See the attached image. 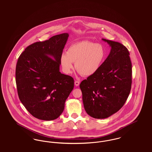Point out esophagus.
Wrapping results in <instances>:
<instances>
[{
	"mask_svg": "<svg viewBox=\"0 0 152 152\" xmlns=\"http://www.w3.org/2000/svg\"><path fill=\"white\" fill-rule=\"evenodd\" d=\"M79 81H77V80H76V81H75V85L76 86H79Z\"/></svg>",
	"mask_w": 152,
	"mask_h": 152,
	"instance_id": "esophagus-1",
	"label": "esophagus"
}]
</instances>
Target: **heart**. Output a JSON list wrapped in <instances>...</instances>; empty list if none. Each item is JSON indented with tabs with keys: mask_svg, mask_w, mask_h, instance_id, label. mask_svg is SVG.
Returning <instances> with one entry per match:
<instances>
[{
	"mask_svg": "<svg viewBox=\"0 0 152 152\" xmlns=\"http://www.w3.org/2000/svg\"><path fill=\"white\" fill-rule=\"evenodd\" d=\"M105 57V50L101 44L82 41L70 45L60 57V64L65 73H70L75 63V68L84 76L97 72Z\"/></svg>",
	"mask_w": 152,
	"mask_h": 152,
	"instance_id": "heart-1",
	"label": "heart"
}]
</instances>
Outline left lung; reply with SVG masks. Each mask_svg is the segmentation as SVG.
I'll use <instances>...</instances> for the list:
<instances>
[{
	"instance_id": "obj_1",
	"label": "left lung",
	"mask_w": 152,
	"mask_h": 152,
	"mask_svg": "<svg viewBox=\"0 0 152 152\" xmlns=\"http://www.w3.org/2000/svg\"><path fill=\"white\" fill-rule=\"evenodd\" d=\"M111 47L108 58L97 72L80 84L84 109L95 118H105L121 108L130 94L132 63L123 44L102 39Z\"/></svg>"
}]
</instances>
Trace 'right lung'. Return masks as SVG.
I'll return each mask as SVG.
<instances>
[{"mask_svg": "<svg viewBox=\"0 0 152 152\" xmlns=\"http://www.w3.org/2000/svg\"><path fill=\"white\" fill-rule=\"evenodd\" d=\"M68 36L61 34L32 44L18 58L15 79L19 98L29 113L38 119L58 118L73 89L72 77L59 71Z\"/></svg>", "mask_w": 152, "mask_h": 152, "instance_id": "add662e5", "label": "right lung"}]
</instances>
